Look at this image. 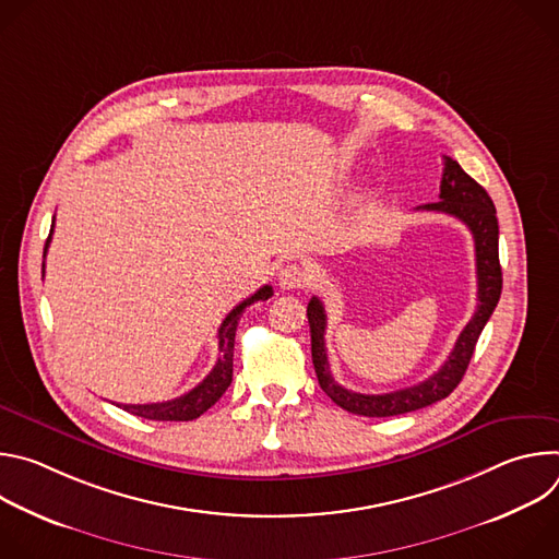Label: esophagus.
Masks as SVG:
<instances>
[{"instance_id": "esophagus-1", "label": "esophagus", "mask_w": 559, "mask_h": 559, "mask_svg": "<svg viewBox=\"0 0 559 559\" xmlns=\"http://www.w3.org/2000/svg\"><path fill=\"white\" fill-rule=\"evenodd\" d=\"M311 283V274L296 263H287L281 272H278V285L283 289H302Z\"/></svg>"}]
</instances>
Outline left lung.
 Returning a JSON list of instances; mask_svg holds the SVG:
<instances>
[{
	"label": "left lung",
	"mask_w": 559,
	"mask_h": 559,
	"mask_svg": "<svg viewBox=\"0 0 559 559\" xmlns=\"http://www.w3.org/2000/svg\"><path fill=\"white\" fill-rule=\"evenodd\" d=\"M416 210L444 212L460 218L473 234L475 243V270H477V307L466 328L460 332L449 358L444 365L429 376L425 382H418L407 389H397L391 393H358L341 386L330 369L328 349H325V330L328 313L323 302L311 296L307 305V321L311 332V360L318 376V384L332 397V401L349 414L367 418H389L409 414L423 407H429L442 397H447L462 380L475 343L480 338L487 321L491 318L500 294H502V267L498 257V216L496 205L487 190L473 181L457 162L444 156V173L440 181V201L425 203Z\"/></svg>",
	"instance_id": "obj_1"
}]
</instances>
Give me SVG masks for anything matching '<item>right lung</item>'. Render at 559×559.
<instances>
[{
  "instance_id": "1",
  "label": "right lung",
  "mask_w": 559,
  "mask_h": 559,
  "mask_svg": "<svg viewBox=\"0 0 559 559\" xmlns=\"http://www.w3.org/2000/svg\"><path fill=\"white\" fill-rule=\"evenodd\" d=\"M55 225V218H52ZM50 238H52V229L48 234V241L44 248V259L50 246ZM272 287L263 285L257 294H252L250 298H246L243 302H238L227 316L225 321L218 328V360L214 365V369L203 378V382H199L192 391L175 397V401L168 403H152V405H117L128 414H134L139 418H147V420H164V423H188L199 418L201 414H205L218 397L225 393V389L231 382V360H234V336H236V328L238 321H241V313L248 305L257 302V300H267L272 296Z\"/></svg>"
}]
</instances>
